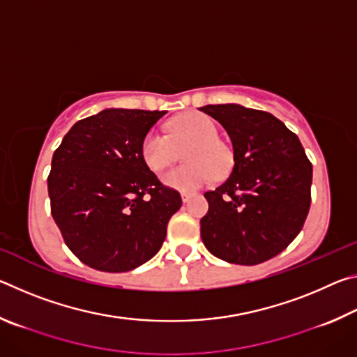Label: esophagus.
<instances>
[{
  "label": "esophagus",
  "instance_id": "esophagus-1",
  "mask_svg": "<svg viewBox=\"0 0 357 357\" xmlns=\"http://www.w3.org/2000/svg\"><path fill=\"white\" fill-rule=\"evenodd\" d=\"M193 195H195V193H193V192H181V198H183L184 203L189 202Z\"/></svg>",
  "mask_w": 357,
  "mask_h": 357
}]
</instances>
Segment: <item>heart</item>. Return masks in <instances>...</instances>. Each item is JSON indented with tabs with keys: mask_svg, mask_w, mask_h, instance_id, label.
Wrapping results in <instances>:
<instances>
[{
	"mask_svg": "<svg viewBox=\"0 0 357 357\" xmlns=\"http://www.w3.org/2000/svg\"><path fill=\"white\" fill-rule=\"evenodd\" d=\"M168 137L149 130L140 144V155L151 172L160 173L184 153L185 165L162 176V183L176 190H195L223 178L231 172L234 157L231 149L219 140V129L211 118L200 113H187L167 126Z\"/></svg>",
	"mask_w": 357,
	"mask_h": 357,
	"instance_id": "obj_1",
	"label": "heart"
}]
</instances>
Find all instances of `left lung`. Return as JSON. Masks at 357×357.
<instances>
[{
	"label": "left lung",
	"instance_id": "left-lung-1",
	"mask_svg": "<svg viewBox=\"0 0 357 357\" xmlns=\"http://www.w3.org/2000/svg\"><path fill=\"white\" fill-rule=\"evenodd\" d=\"M233 143L234 167L204 193L203 244L214 257L253 266L279 255L298 236L310 208L312 164L299 138L280 119L238 104L200 108Z\"/></svg>",
	"mask_w": 357,
	"mask_h": 357
}]
</instances>
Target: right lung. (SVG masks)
I'll list each match as a JSON object with an SVG mask.
<instances>
[{
    "instance_id": "1",
    "label": "right lung",
    "mask_w": 357,
    "mask_h": 357,
    "mask_svg": "<svg viewBox=\"0 0 357 357\" xmlns=\"http://www.w3.org/2000/svg\"><path fill=\"white\" fill-rule=\"evenodd\" d=\"M165 113L108 108L72 126L53 154L47 179L53 220L89 268L126 273L164 244L183 200L144 165L140 144Z\"/></svg>"
}]
</instances>
